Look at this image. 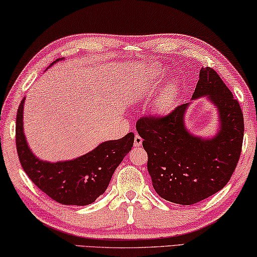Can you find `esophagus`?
I'll use <instances>...</instances> for the list:
<instances>
[{"mask_svg":"<svg viewBox=\"0 0 257 257\" xmlns=\"http://www.w3.org/2000/svg\"><path fill=\"white\" fill-rule=\"evenodd\" d=\"M141 146H142V138L137 134V136L134 137V147L139 148V147H141Z\"/></svg>","mask_w":257,"mask_h":257,"instance_id":"1","label":"esophagus"}]
</instances>
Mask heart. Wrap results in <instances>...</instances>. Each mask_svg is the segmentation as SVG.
I'll list each match as a JSON object with an SVG mask.
<instances>
[{"instance_id":"b5f03b06","label":"heart","mask_w":257,"mask_h":257,"mask_svg":"<svg viewBox=\"0 0 257 257\" xmlns=\"http://www.w3.org/2000/svg\"><path fill=\"white\" fill-rule=\"evenodd\" d=\"M177 92V84H168L163 91L159 97L158 100V107L161 110H167L173 105L174 98L176 96Z\"/></svg>"}]
</instances>
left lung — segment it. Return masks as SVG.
I'll return each instance as SVG.
<instances>
[{
  "mask_svg": "<svg viewBox=\"0 0 257 257\" xmlns=\"http://www.w3.org/2000/svg\"><path fill=\"white\" fill-rule=\"evenodd\" d=\"M205 97L218 114L213 136L191 133L185 115L191 102L169 115L143 117L137 131L148 152V172L160 197L182 205L195 204L226 186L239 160L244 117L238 101L211 67H202L192 100Z\"/></svg>",
  "mask_w": 257,
  "mask_h": 257,
  "instance_id": "obj_1",
  "label": "left lung"
}]
</instances>
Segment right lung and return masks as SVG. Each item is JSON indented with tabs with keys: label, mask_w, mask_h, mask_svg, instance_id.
<instances>
[{
	"label": "right lung",
	"mask_w": 257,
	"mask_h": 257,
	"mask_svg": "<svg viewBox=\"0 0 257 257\" xmlns=\"http://www.w3.org/2000/svg\"><path fill=\"white\" fill-rule=\"evenodd\" d=\"M58 58L56 62L62 61ZM22 99L17 114V151L25 173L45 194L64 205H88L105 193L112 174L124 157L131 151L134 133L118 140L105 141L93 150L78 158L61 161H46L36 156L27 142L24 131Z\"/></svg>",
	"instance_id": "1"
}]
</instances>
